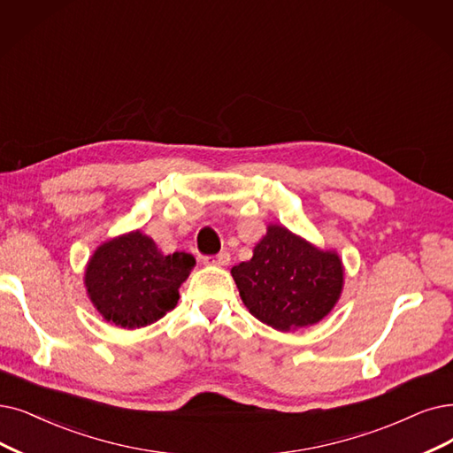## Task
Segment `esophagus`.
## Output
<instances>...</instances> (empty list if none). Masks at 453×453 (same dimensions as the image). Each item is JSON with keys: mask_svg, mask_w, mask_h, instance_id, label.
I'll use <instances>...</instances> for the list:
<instances>
[{"mask_svg": "<svg viewBox=\"0 0 453 453\" xmlns=\"http://www.w3.org/2000/svg\"><path fill=\"white\" fill-rule=\"evenodd\" d=\"M204 264L208 265H228L230 264V252L221 250L219 255H213V257H206Z\"/></svg>", "mask_w": 453, "mask_h": 453, "instance_id": "obj_1", "label": "esophagus"}]
</instances>
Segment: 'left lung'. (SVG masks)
Here are the masks:
<instances>
[{"mask_svg": "<svg viewBox=\"0 0 453 453\" xmlns=\"http://www.w3.org/2000/svg\"><path fill=\"white\" fill-rule=\"evenodd\" d=\"M249 312L279 331H294L327 316L340 297L343 267L323 252L271 225L252 258L232 267Z\"/></svg>", "mask_w": 453, "mask_h": 453, "instance_id": "left-lung-1", "label": "left lung"}]
</instances>
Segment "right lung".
Returning <instances> with one entry per match:
<instances>
[{
  "label": "right lung",
  "mask_w": 453,
  "mask_h": 453,
  "mask_svg": "<svg viewBox=\"0 0 453 453\" xmlns=\"http://www.w3.org/2000/svg\"><path fill=\"white\" fill-rule=\"evenodd\" d=\"M195 264L188 252L165 257L149 236L130 232L96 249L85 271V286L107 321L139 329L174 309L178 288Z\"/></svg>",
  "instance_id": "1"
}]
</instances>
